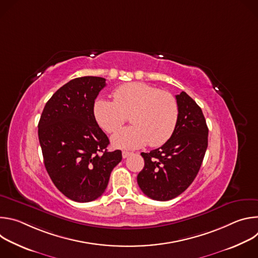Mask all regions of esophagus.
<instances>
[{
    "mask_svg": "<svg viewBox=\"0 0 258 258\" xmlns=\"http://www.w3.org/2000/svg\"><path fill=\"white\" fill-rule=\"evenodd\" d=\"M130 155H132L131 152L127 151H122V158H127Z\"/></svg>",
    "mask_w": 258,
    "mask_h": 258,
    "instance_id": "1",
    "label": "esophagus"
}]
</instances>
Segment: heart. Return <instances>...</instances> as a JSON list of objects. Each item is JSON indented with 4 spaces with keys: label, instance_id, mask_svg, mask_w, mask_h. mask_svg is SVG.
<instances>
[{
    "label": "heart",
    "instance_id": "b5f03b06",
    "mask_svg": "<svg viewBox=\"0 0 258 258\" xmlns=\"http://www.w3.org/2000/svg\"><path fill=\"white\" fill-rule=\"evenodd\" d=\"M113 99H97L93 111L97 123L109 134L117 132L130 115L133 125L112 137L116 148L136 149L147 144L158 147L172 136L178 105L170 93L144 83H127L114 91Z\"/></svg>",
    "mask_w": 258,
    "mask_h": 258
}]
</instances>
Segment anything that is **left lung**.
I'll use <instances>...</instances> for the list:
<instances>
[{
  "instance_id": "left-lung-1",
  "label": "left lung",
  "mask_w": 258,
  "mask_h": 258,
  "mask_svg": "<svg viewBox=\"0 0 258 258\" xmlns=\"http://www.w3.org/2000/svg\"><path fill=\"white\" fill-rule=\"evenodd\" d=\"M175 98L178 105L175 130L160 148L141 153L145 165L137 177L143 193L158 201L171 200L191 185L208 145V127L201 108L185 92Z\"/></svg>"
}]
</instances>
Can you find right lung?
I'll return each instance as SVG.
<instances>
[{
  "mask_svg": "<svg viewBox=\"0 0 258 258\" xmlns=\"http://www.w3.org/2000/svg\"><path fill=\"white\" fill-rule=\"evenodd\" d=\"M106 80L83 77L68 82L46 103L39 121L45 167L56 188L76 202H91L106 190L121 161L109 152V139L94 116V103Z\"/></svg>",
  "mask_w": 258,
  "mask_h": 258,
  "instance_id": "add662e5",
  "label": "right lung"
}]
</instances>
